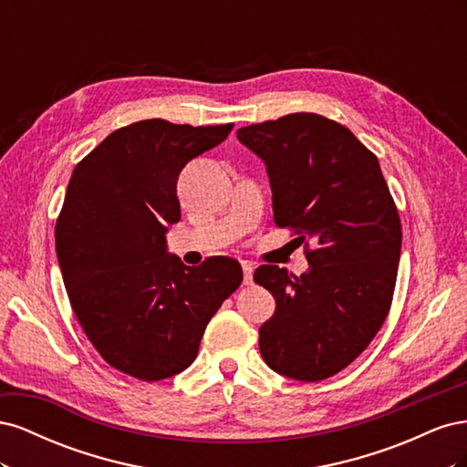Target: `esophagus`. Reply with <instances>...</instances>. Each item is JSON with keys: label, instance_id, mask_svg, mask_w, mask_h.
<instances>
[{"label": "esophagus", "instance_id": "obj_1", "mask_svg": "<svg viewBox=\"0 0 467 467\" xmlns=\"http://www.w3.org/2000/svg\"><path fill=\"white\" fill-rule=\"evenodd\" d=\"M242 266H244V285L249 286V285H253V263L244 261Z\"/></svg>", "mask_w": 467, "mask_h": 467}]
</instances>
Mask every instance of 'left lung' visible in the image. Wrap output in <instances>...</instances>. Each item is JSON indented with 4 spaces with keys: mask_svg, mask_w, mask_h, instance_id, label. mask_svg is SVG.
<instances>
[{
    "mask_svg": "<svg viewBox=\"0 0 467 467\" xmlns=\"http://www.w3.org/2000/svg\"><path fill=\"white\" fill-rule=\"evenodd\" d=\"M237 140L266 165L275 223L314 244L304 275L276 265L253 275L276 302L259 350L286 378H331L370 345L389 312L401 222L388 182L347 126L314 112L244 126Z\"/></svg>",
    "mask_w": 467,
    "mask_h": 467,
    "instance_id": "left-lung-1",
    "label": "left lung"
}]
</instances>
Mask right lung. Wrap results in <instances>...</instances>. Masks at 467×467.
I'll return each instance as SVG.
<instances>
[{"label":"right lung","instance_id":"add662e5","mask_svg":"<svg viewBox=\"0 0 467 467\" xmlns=\"http://www.w3.org/2000/svg\"><path fill=\"white\" fill-rule=\"evenodd\" d=\"M232 129L140 120L109 134L69 179L56 222L67 298L99 355L132 378L189 368L208 321L244 280L230 257L187 266L165 242L181 220L182 167Z\"/></svg>","mask_w":467,"mask_h":467}]
</instances>
